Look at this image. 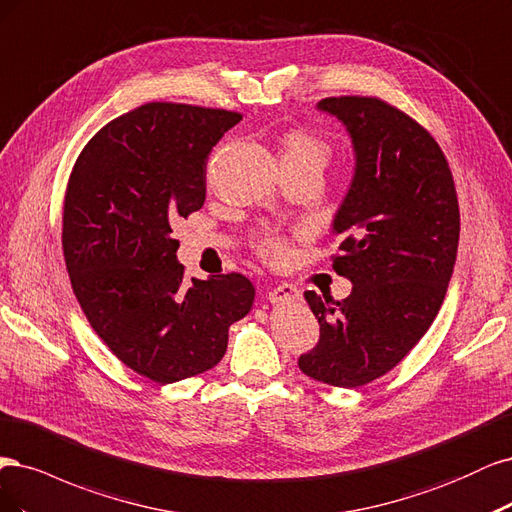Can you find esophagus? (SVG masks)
I'll list each match as a JSON object with an SVG mask.
<instances>
[{"instance_id":"34e87169","label":"esophagus","mask_w":512,"mask_h":512,"mask_svg":"<svg viewBox=\"0 0 512 512\" xmlns=\"http://www.w3.org/2000/svg\"><path fill=\"white\" fill-rule=\"evenodd\" d=\"M268 300L272 304H291L300 300V291L293 285H278L268 293Z\"/></svg>"}]
</instances>
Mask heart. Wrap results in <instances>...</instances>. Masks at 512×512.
I'll use <instances>...</instances> for the list:
<instances>
[{
  "label": "heart",
  "mask_w": 512,
  "mask_h": 512,
  "mask_svg": "<svg viewBox=\"0 0 512 512\" xmlns=\"http://www.w3.org/2000/svg\"><path fill=\"white\" fill-rule=\"evenodd\" d=\"M329 157H332V146H329V142L323 140L321 136L312 134V131L298 129V131H291V134H287L285 138L283 161L325 168ZM259 251L263 257L278 261L287 255V244L276 236H261Z\"/></svg>",
  "instance_id": "obj_1"
}]
</instances>
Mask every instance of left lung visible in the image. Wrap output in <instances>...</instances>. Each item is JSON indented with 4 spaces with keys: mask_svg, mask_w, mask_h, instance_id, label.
<instances>
[{
    "mask_svg": "<svg viewBox=\"0 0 512 512\" xmlns=\"http://www.w3.org/2000/svg\"><path fill=\"white\" fill-rule=\"evenodd\" d=\"M353 144L355 168L332 223L334 270L353 291L306 302L321 325L300 370L334 387H361L395 368L434 323L457 259L459 206L449 163L427 131L374 97H327Z\"/></svg>",
    "mask_w": 512,
    "mask_h": 512,
    "instance_id": "obj_1",
    "label": "left lung"
}]
</instances>
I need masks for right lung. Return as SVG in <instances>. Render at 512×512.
Returning a JSON list of instances; mask_svg holds the SVG:
<instances>
[{
  "instance_id": "right-lung-1",
  "label": "right lung",
  "mask_w": 512,
  "mask_h": 512,
  "mask_svg": "<svg viewBox=\"0 0 512 512\" xmlns=\"http://www.w3.org/2000/svg\"><path fill=\"white\" fill-rule=\"evenodd\" d=\"M238 112L153 102L97 131L72 170L63 255L95 334L127 368L168 385L219 364L249 315L242 274L183 278L172 227L206 200V161Z\"/></svg>"
}]
</instances>
